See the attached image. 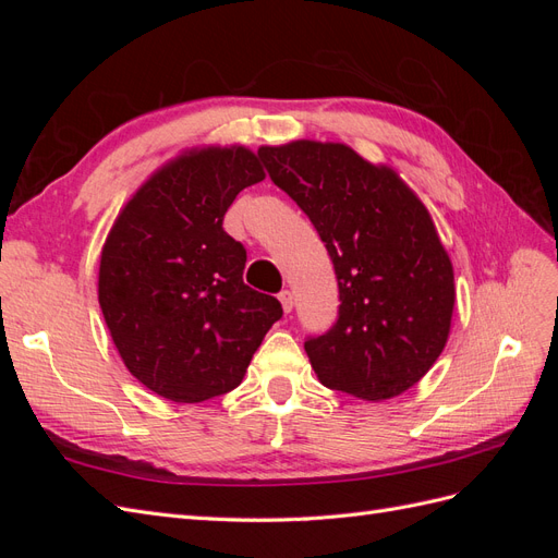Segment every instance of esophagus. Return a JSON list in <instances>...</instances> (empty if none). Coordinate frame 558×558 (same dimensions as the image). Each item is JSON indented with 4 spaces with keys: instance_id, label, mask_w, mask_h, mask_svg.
I'll return each mask as SVG.
<instances>
[{
    "instance_id": "1",
    "label": "esophagus",
    "mask_w": 558,
    "mask_h": 558,
    "mask_svg": "<svg viewBox=\"0 0 558 558\" xmlns=\"http://www.w3.org/2000/svg\"><path fill=\"white\" fill-rule=\"evenodd\" d=\"M279 302H281L283 312L291 314V310H293V293H291V291H281V293H279Z\"/></svg>"
}]
</instances>
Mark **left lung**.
Listing matches in <instances>:
<instances>
[{
  "label": "left lung",
  "instance_id": "8db88e82",
  "mask_svg": "<svg viewBox=\"0 0 558 558\" xmlns=\"http://www.w3.org/2000/svg\"><path fill=\"white\" fill-rule=\"evenodd\" d=\"M258 156L335 265L340 316L305 342L318 381L373 402L404 393L440 359L456 302L430 211L393 167L340 142L295 140Z\"/></svg>",
  "mask_w": 558,
  "mask_h": 558
}]
</instances>
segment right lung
<instances>
[{
    "label": "right lung",
    "instance_id": "right-lung-1",
    "mask_svg": "<svg viewBox=\"0 0 558 558\" xmlns=\"http://www.w3.org/2000/svg\"><path fill=\"white\" fill-rule=\"evenodd\" d=\"M265 179L251 148H185L118 211L99 258L97 298L125 367L148 391L202 402L238 388L279 300L244 283L246 251L228 207Z\"/></svg>",
    "mask_w": 558,
    "mask_h": 558
}]
</instances>
